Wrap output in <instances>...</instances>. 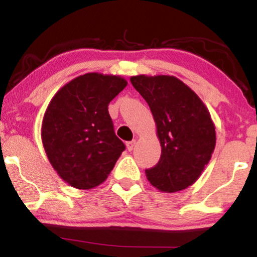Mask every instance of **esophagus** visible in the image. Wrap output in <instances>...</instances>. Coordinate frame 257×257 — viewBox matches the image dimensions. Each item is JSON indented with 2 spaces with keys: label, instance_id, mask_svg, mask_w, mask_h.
Listing matches in <instances>:
<instances>
[{
  "label": "esophagus",
  "instance_id": "esophagus-1",
  "mask_svg": "<svg viewBox=\"0 0 257 257\" xmlns=\"http://www.w3.org/2000/svg\"><path fill=\"white\" fill-rule=\"evenodd\" d=\"M135 145H137V141H135V140L129 141V143H126V150H128V151H133Z\"/></svg>",
  "mask_w": 257,
  "mask_h": 257
}]
</instances>
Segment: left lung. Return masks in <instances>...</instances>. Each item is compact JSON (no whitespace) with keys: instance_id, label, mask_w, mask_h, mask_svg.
I'll return each mask as SVG.
<instances>
[{"instance_id":"obj_1","label":"left lung","mask_w":257,"mask_h":257,"mask_svg":"<svg viewBox=\"0 0 257 257\" xmlns=\"http://www.w3.org/2000/svg\"><path fill=\"white\" fill-rule=\"evenodd\" d=\"M151 108L162 152L146 178L161 192L185 190L198 180L216 145L210 112L194 91L169 75L132 76Z\"/></svg>"}]
</instances>
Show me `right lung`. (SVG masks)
Returning a JSON list of instances; mask_svg holds the SVG:
<instances>
[{"label": "right lung", "mask_w": 257, "mask_h": 257, "mask_svg": "<svg viewBox=\"0 0 257 257\" xmlns=\"http://www.w3.org/2000/svg\"><path fill=\"white\" fill-rule=\"evenodd\" d=\"M126 84L120 76L89 72L67 82L49 102L41 128L44 151L72 187L101 185L124 151L107 106Z\"/></svg>", "instance_id": "obj_1"}]
</instances>
